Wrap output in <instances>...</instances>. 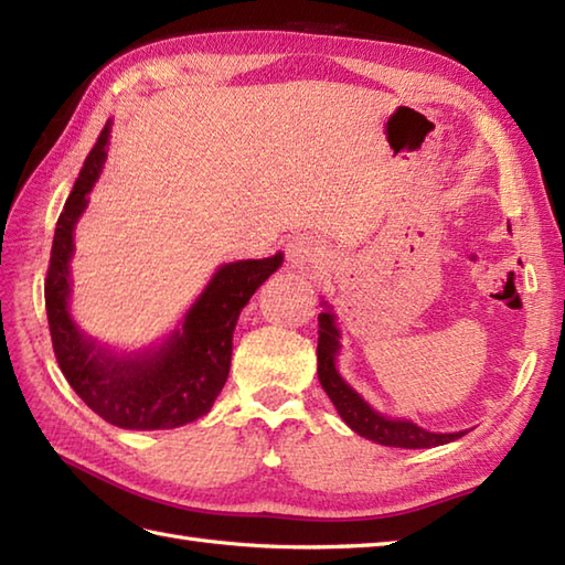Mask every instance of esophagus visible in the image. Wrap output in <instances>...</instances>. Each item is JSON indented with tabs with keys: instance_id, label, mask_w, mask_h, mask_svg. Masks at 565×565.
<instances>
[{
	"instance_id": "1",
	"label": "esophagus",
	"mask_w": 565,
	"mask_h": 565,
	"mask_svg": "<svg viewBox=\"0 0 565 565\" xmlns=\"http://www.w3.org/2000/svg\"><path fill=\"white\" fill-rule=\"evenodd\" d=\"M322 257V243L316 235H294L289 237V243H286V259H289L291 267L296 269H308L310 264L320 262Z\"/></svg>"
}]
</instances>
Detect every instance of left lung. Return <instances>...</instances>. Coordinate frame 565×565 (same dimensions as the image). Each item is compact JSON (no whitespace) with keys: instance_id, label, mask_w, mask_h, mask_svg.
<instances>
[{"instance_id":"obj_1","label":"left lung","mask_w":565,"mask_h":565,"mask_svg":"<svg viewBox=\"0 0 565 565\" xmlns=\"http://www.w3.org/2000/svg\"><path fill=\"white\" fill-rule=\"evenodd\" d=\"M318 379L320 386L330 395L332 405L338 407L340 417L350 425L356 435H362L371 441L383 444V447H401V449H429L439 447L463 437L466 431H454V435H437L417 427L411 419H391L376 413L362 395L338 374L334 359L340 354V330L334 326V316L330 310L318 316Z\"/></svg>"}]
</instances>
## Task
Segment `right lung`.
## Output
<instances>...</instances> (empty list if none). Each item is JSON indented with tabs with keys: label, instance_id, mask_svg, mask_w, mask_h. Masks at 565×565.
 Returning a JSON list of instances; mask_svg holds the SVG:
<instances>
[{
	"label": "right lung",
	"instance_id": "1",
	"mask_svg": "<svg viewBox=\"0 0 565 565\" xmlns=\"http://www.w3.org/2000/svg\"><path fill=\"white\" fill-rule=\"evenodd\" d=\"M111 121L89 150L60 213L45 276V310L53 352L67 383L106 423L124 429H172L206 415L231 371L233 332L239 310L281 267L284 255L231 262L213 274L170 340L160 350L121 354L102 350L70 318V259L75 223L102 174Z\"/></svg>",
	"mask_w": 565,
	"mask_h": 565
}]
</instances>
